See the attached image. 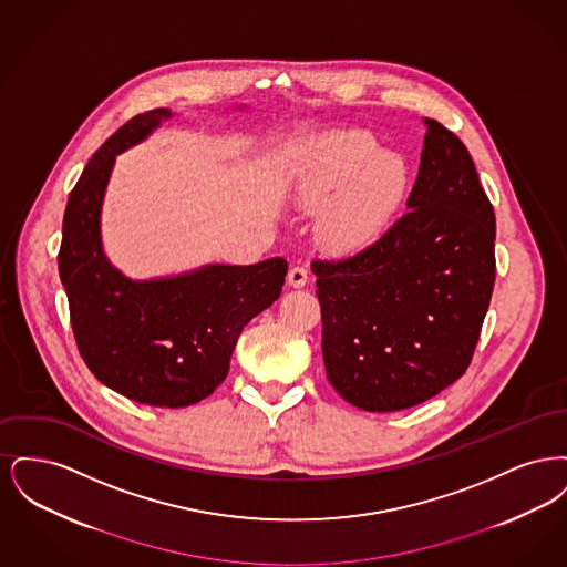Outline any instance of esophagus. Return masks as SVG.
<instances>
[{
	"instance_id": "34e87169",
	"label": "esophagus",
	"mask_w": 567,
	"mask_h": 567,
	"mask_svg": "<svg viewBox=\"0 0 567 567\" xmlns=\"http://www.w3.org/2000/svg\"><path fill=\"white\" fill-rule=\"evenodd\" d=\"M291 287H303L308 282V270L303 266H293L287 276Z\"/></svg>"
}]
</instances>
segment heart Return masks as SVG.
<instances>
[{
    "label": "heart",
    "mask_w": 567,
    "mask_h": 567,
    "mask_svg": "<svg viewBox=\"0 0 567 567\" xmlns=\"http://www.w3.org/2000/svg\"><path fill=\"white\" fill-rule=\"evenodd\" d=\"M408 189V163L382 151L363 132H333L315 140L297 172L296 197L324 206L321 234L338 250L374 243Z\"/></svg>",
    "instance_id": "b5f03b06"
}]
</instances>
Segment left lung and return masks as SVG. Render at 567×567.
<instances>
[{
    "label": "left lung",
    "mask_w": 567,
    "mask_h": 567,
    "mask_svg": "<svg viewBox=\"0 0 567 567\" xmlns=\"http://www.w3.org/2000/svg\"><path fill=\"white\" fill-rule=\"evenodd\" d=\"M427 134L405 215L344 259H317L324 372L368 412L423 404L465 374L495 282V213L465 148Z\"/></svg>",
    "instance_id": "left-lung-1"
}]
</instances>
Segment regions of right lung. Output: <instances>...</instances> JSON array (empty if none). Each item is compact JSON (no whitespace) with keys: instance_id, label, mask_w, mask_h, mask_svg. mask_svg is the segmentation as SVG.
<instances>
[{"instance_id":"add662e5","label":"right lung","mask_w":567,"mask_h":567,"mask_svg":"<svg viewBox=\"0 0 567 567\" xmlns=\"http://www.w3.org/2000/svg\"><path fill=\"white\" fill-rule=\"evenodd\" d=\"M169 116L167 109L137 114L86 163L65 206L59 276L79 351L95 378L137 404L185 408L225 380L244 324L280 297L289 266L274 257L130 280L110 264L100 215L114 159Z\"/></svg>"}]
</instances>
